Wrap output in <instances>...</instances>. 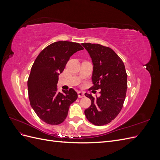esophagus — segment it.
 <instances>
[{
    "mask_svg": "<svg viewBox=\"0 0 160 160\" xmlns=\"http://www.w3.org/2000/svg\"><path fill=\"white\" fill-rule=\"evenodd\" d=\"M78 98H84L85 97V94L83 93V92L81 91H78Z\"/></svg>",
    "mask_w": 160,
    "mask_h": 160,
    "instance_id": "34e87169",
    "label": "esophagus"
}]
</instances>
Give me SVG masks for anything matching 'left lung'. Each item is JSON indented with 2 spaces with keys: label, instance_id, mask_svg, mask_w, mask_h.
<instances>
[{
  "label": "left lung",
  "instance_id": "1",
  "mask_svg": "<svg viewBox=\"0 0 160 160\" xmlns=\"http://www.w3.org/2000/svg\"><path fill=\"white\" fill-rule=\"evenodd\" d=\"M89 52L93 65L90 89H101V95L93 98L85 93L91 105L85 110L89 122L95 125L110 123L123 107L128 88V75L122 60L109 47L99 44L82 43Z\"/></svg>",
  "mask_w": 160,
  "mask_h": 160
}]
</instances>
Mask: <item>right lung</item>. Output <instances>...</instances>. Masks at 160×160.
<instances>
[{
	"instance_id": "add662e5",
	"label": "right lung",
	"mask_w": 160,
	"mask_h": 160,
	"mask_svg": "<svg viewBox=\"0 0 160 160\" xmlns=\"http://www.w3.org/2000/svg\"><path fill=\"white\" fill-rule=\"evenodd\" d=\"M83 48L77 42L57 41L43 49L32 66L27 82L31 108L42 121L50 125L62 123L71 103L77 99L73 89L58 91L59 75L70 57Z\"/></svg>"
}]
</instances>
